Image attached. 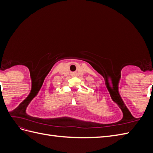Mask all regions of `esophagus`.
Here are the masks:
<instances>
[{"instance_id":"obj_1","label":"esophagus","mask_w":153,"mask_h":153,"mask_svg":"<svg viewBox=\"0 0 153 153\" xmlns=\"http://www.w3.org/2000/svg\"><path fill=\"white\" fill-rule=\"evenodd\" d=\"M74 74V75H75V73H73Z\"/></svg>"}]
</instances>
